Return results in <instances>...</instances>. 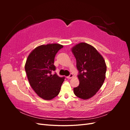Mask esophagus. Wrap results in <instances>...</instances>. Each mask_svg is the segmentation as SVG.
<instances>
[{
	"label": "esophagus",
	"mask_w": 130,
	"mask_h": 130,
	"mask_svg": "<svg viewBox=\"0 0 130 130\" xmlns=\"http://www.w3.org/2000/svg\"><path fill=\"white\" fill-rule=\"evenodd\" d=\"M73 77H74L73 75L72 74H70L69 75V76H67V78H73Z\"/></svg>",
	"instance_id": "esophagus-1"
}]
</instances>
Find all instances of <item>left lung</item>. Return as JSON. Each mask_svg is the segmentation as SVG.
I'll return each mask as SVG.
<instances>
[{
	"mask_svg": "<svg viewBox=\"0 0 130 130\" xmlns=\"http://www.w3.org/2000/svg\"><path fill=\"white\" fill-rule=\"evenodd\" d=\"M72 52L76 58L80 84L74 88L77 97L87 100L93 97L103 85L107 67L104 57L92 45L81 42L74 45Z\"/></svg>",
	"mask_w": 130,
	"mask_h": 130,
	"instance_id": "left-lung-1",
	"label": "left lung"
}]
</instances>
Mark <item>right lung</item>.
<instances>
[{"mask_svg":"<svg viewBox=\"0 0 130 130\" xmlns=\"http://www.w3.org/2000/svg\"><path fill=\"white\" fill-rule=\"evenodd\" d=\"M63 46L57 43L41 45L35 48L29 55L25 69L31 87L38 96L50 100L58 95L64 77H59L55 70L54 58L58 51Z\"/></svg>","mask_w":130,"mask_h":130,"instance_id":"add662e5","label":"right lung"}]
</instances>
